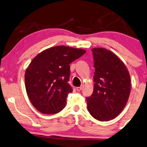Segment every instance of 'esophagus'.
<instances>
[{
	"mask_svg": "<svg viewBox=\"0 0 147 147\" xmlns=\"http://www.w3.org/2000/svg\"><path fill=\"white\" fill-rule=\"evenodd\" d=\"M82 86H79V87H76V90H77V91H80L81 90H82Z\"/></svg>",
	"mask_w": 147,
	"mask_h": 147,
	"instance_id": "34e87169",
	"label": "esophagus"
}]
</instances>
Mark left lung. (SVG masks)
<instances>
[{"label":"left lung","instance_id":"obj_1","mask_svg":"<svg viewBox=\"0 0 147 147\" xmlns=\"http://www.w3.org/2000/svg\"><path fill=\"white\" fill-rule=\"evenodd\" d=\"M94 91L86 98L88 111L96 119L109 121L119 114L127 102L131 78L123 61L104 48H92Z\"/></svg>","mask_w":147,"mask_h":147}]
</instances>
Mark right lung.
I'll list each match as a JSON object with an SVG mask.
<instances>
[{"mask_svg": "<svg viewBox=\"0 0 147 147\" xmlns=\"http://www.w3.org/2000/svg\"><path fill=\"white\" fill-rule=\"evenodd\" d=\"M82 49L56 46L35 57L25 73L26 92L35 108L44 114H55L65 108L73 92L69 81L70 64L83 55Z\"/></svg>", "mask_w": 147, "mask_h": 147, "instance_id": "right-lung-1", "label": "right lung"}]
</instances>
